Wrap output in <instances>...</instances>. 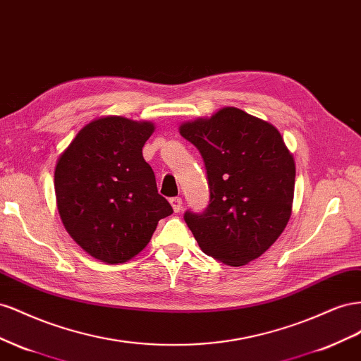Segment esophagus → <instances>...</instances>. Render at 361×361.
<instances>
[{
	"label": "esophagus",
	"instance_id": "obj_1",
	"mask_svg": "<svg viewBox=\"0 0 361 361\" xmlns=\"http://www.w3.org/2000/svg\"><path fill=\"white\" fill-rule=\"evenodd\" d=\"M169 202H171V205H172V209H173L175 213L181 212V209H183V200H181V198L173 197V198L169 200Z\"/></svg>",
	"mask_w": 361,
	"mask_h": 361
}]
</instances>
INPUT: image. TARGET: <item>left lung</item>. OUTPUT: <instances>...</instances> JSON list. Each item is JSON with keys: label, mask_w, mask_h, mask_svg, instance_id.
Returning <instances> with one entry per match:
<instances>
[{"label": "left lung", "mask_w": 361, "mask_h": 361, "mask_svg": "<svg viewBox=\"0 0 361 361\" xmlns=\"http://www.w3.org/2000/svg\"><path fill=\"white\" fill-rule=\"evenodd\" d=\"M178 130L207 169V210L184 213L200 248L234 267L259 259L292 214L296 169L280 131L235 107L183 122Z\"/></svg>", "instance_id": "1"}]
</instances>
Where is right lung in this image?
Segmentation results:
<instances>
[{
	"label": "right lung",
	"mask_w": 361,
	"mask_h": 361,
	"mask_svg": "<svg viewBox=\"0 0 361 361\" xmlns=\"http://www.w3.org/2000/svg\"><path fill=\"white\" fill-rule=\"evenodd\" d=\"M154 128L149 121L102 116L86 123L57 159L60 219L97 260H131L145 250L159 221L173 212L142 156Z\"/></svg>",
	"instance_id": "1"
}]
</instances>
